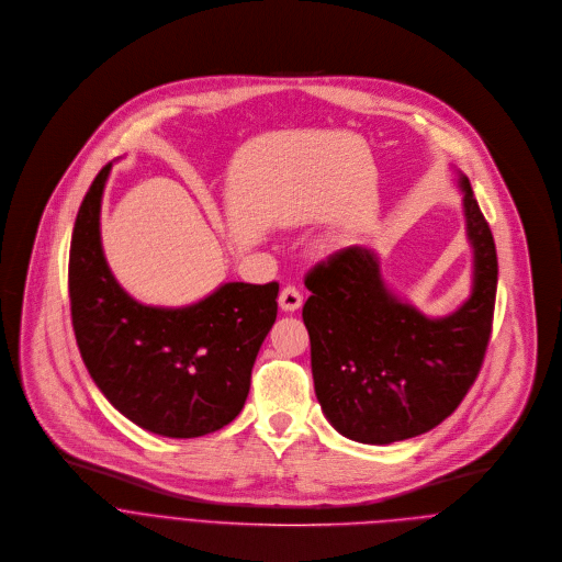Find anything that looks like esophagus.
<instances>
[{"instance_id": "34e87169", "label": "esophagus", "mask_w": 562, "mask_h": 562, "mask_svg": "<svg viewBox=\"0 0 562 562\" xmlns=\"http://www.w3.org/2000/svg\"><path fill=\"white\" fill-rule=\"evenodd\" d=\"M279 305L283 312H296L303 305V294L294 285H285L279 294Z\"/></svg>"}]
</instances>
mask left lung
Returning <instances> with one entry per match:
<instances>
[{"instance_id":"obj_1","label":"left lung","mask_w":562,"mask_h":562,"mask_svg":"<svg viewBox=\"0 0 562 562\" xmlns=\"http://www.w3.org/2000/svg\"><path fill=\"white\" fill-rule=\"evenodd\" d=\"M468 237L474 248L472 296L450 316L427 318L401 303L372 250L350 246L305 274L303 305L314 392L344 436L387 445L429 431L474 385L492 334L498 259L470 179Z\"/></svg>"}]
</instances>
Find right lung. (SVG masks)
Returning a JSON list of instances; mask_svg holds the SVG:
<instances>
[{
  "label": "right lung",
  "mask_w": 562,
  "mask_h": 562,
  "mask_svg": "<svg viewBox=\"0 0 562 562\" xmlns=\"http://www.w3.org/2000/svg\"><path fill=\"white\" fill-rule=\"evenodd\" d=\"M110 168L88 188L70 241L68 292L81 359L101 394L139 427L170 438L216 431L244 409L252 366L277 321L279 283H223L186 307L135 301L101 250Z\"/></svg>",
  "instance_id": "1"
}]
</instances>
